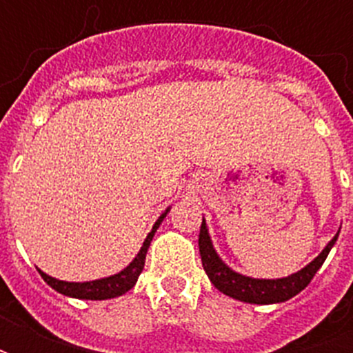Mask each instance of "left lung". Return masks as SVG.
Returning a JSON list of instances; mask_svg holds the SVG:
<instances>
[{"label": "left lung", "instance_id": "1", "mask_svg": "<svg viewBox=\"0 0 353 353\" xmlns=\"http://www.w3.org/2000/svg\"><path fill=\"white\" fill-rule=\"evenodd\" d=\"M337 241V236L330 241L328 245L324 247V251L313 260L310 265L301 269L299 273L285 276V279L279 280H258L249 279L243 274L234 273L232 269H229L225 263L221 262L220 256L216 254L212 241L207 232V225L205 220L201 221V229H199V254H201V262H203V269L209 274L210 282L214 284V288L225 293V295L232 296L236 301L249 302V304H274V302L290 301L291 296H295L296 293H301L306 288L319 268L323 265L326 256H328L330 249L334 247Z\"/></svg>", "mask_w": 353, "mask_h": 353}]
</instances>
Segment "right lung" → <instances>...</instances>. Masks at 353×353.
<instances>
[{"label":"right lung","mask_w":353,"mask_h":353,"mask_svg":"<svg viewBox=\"0 0 353 353\" xmlns=\"http://www.w3.org/2000/svg\"><path fill=\"white\" fill-rule=\"evenodd\" d=\"M168 212V210H166ZM165 214L159 216V220L155 221V225L152 227V232L146 236L141 251L133 262L128 265L124 271H121L119 274H113V276H108V279L101 280H93V282H63V280H57L46 274L43 271H40L41 279L46 280L47 284L51 285L52 290H57L58 293L68 296H74V299H85V301H106V299H113V296L124 295L126 291H130L137 282L139 274L144 268V260H146V251H148L150 241L154 238L157 227L161 225V221L165 220Z\"/></svg>","instance_id":"1"}]
</instances>
